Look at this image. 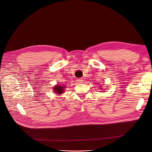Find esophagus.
Here are the masks:
<instances>
[{"label":"esophagus","mask_w":152,"mask_h":152,"mask_svg":"<svg viewBox=\"0 0 152 152\" xmlns=\"http://www.w3.org/2000/svg\"><path fill=\"white\" fill-rule=\"evenodd\" d=\"M77 82H79V83H81L82 82V79H77Z\"/></svg>","instance_id":"esophagus-1"}]
</instances>
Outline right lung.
Instances as JSON below:
<instances>
[{"label":"right lung","instance_id":"1","mask_svg":"<svg viewBox=\"0 0 152 152\" xmlns=\"http://www.w3.org/2000/svg\"><path fill=\"white\" fill-rule=\"evenodd\" d=\"M65 88H66V86H62V85H57L56 86H55V87L53 88V90L55 93L62 94Z\"/></svg>","mask_w":152,"mask_h":152}]
</instances>
